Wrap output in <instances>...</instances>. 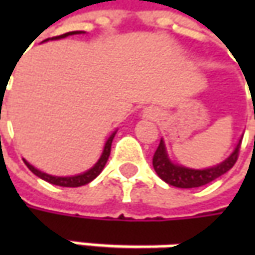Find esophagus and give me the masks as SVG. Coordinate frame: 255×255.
Masks as SVG:
<instances>
[{
	"label": "esophagus",
	"mask_w": 255,
	"mask_h": 255,
	"mask_svg": "<svg viewBox=\"0 0 255 255\" xmlns=\"http://www.w3.org/2000/svg\"><path fill=\"white\" fill-rule=\"evenodd\" d=\"M156 116H157V111H156V109H150V108H147V109H144V111H143V118L154 119Z\"/></svg>",
	"instance_id": "esophagus-1"
}]
</instances>
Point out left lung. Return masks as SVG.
<instances>
[{
	"label": "left lung",
	"instance_id": "obj_1",
	"mask_svg": "<svg viewBox=\"0 0 255 255\" xmlns=\"http://www.w3.org/2000/svg\"><path fill=\"white\" fill-rule=\"evenodd\" d=\"M241 139L240 142L237 143L236 149L233 150V153L224 162H221L217 166L209 167V169H203V170H196V169H189L184 166L174 164L167 156L164 142L160 140L156 152L153 154V167L157 173V176L170 186L180 187V189L200 187V186H204L210 181L216 180L217 177L227 173L236 164L237 159H239Z\"/></svg>",
	"mask_w": 255,
	"mask_h": 255
}]
</instances>
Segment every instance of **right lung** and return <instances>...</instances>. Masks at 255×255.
<instances>
[{
  "label": "right lung",
  "mask_w": 255,
  "mask_h": 255,
  "mask_svg": "<svg viewBox=\"0 0 255 255\" xmlns=\"http://www.w3.org/2000/svg\"><path fill=\"white\" fill-rule=\"evenodd\" d=\"M81 32H82V31H72V32H66V34L59 35V36H54L52 39H61V38H66V36H69V35L81 34ZM45 41H49V38H48V39H45ZM115 134H116V132H113L112 134H111V137L106 140V143H105V147H103L102 156L99 157V160L96 162V164H95L93 167H91L88 171L81 173V174H76V176H69V177L51 176V174H46V173H44V171L35 169L34 166H32V164H29V163L26 162L25 159H24V162L25 164H26V167L32 171L35 176L41 177L42 180L48 181V183H51V184L61 186V187H79V186H85V184L91 183L93 179H96V177L101 174V171L103 170L105 164H106L108 159H109V154H111V146H112V140H113V137H115Z\"/></svg>",
  "instance_id": "1"
}]
</instances>
